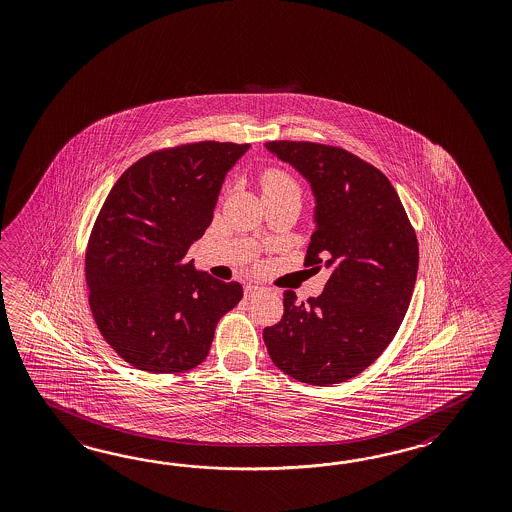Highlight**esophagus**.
<instances>
[{
	"label": "esophagus",
	"mask_w": 512,
	"mask_h": 512,
	"mask_svg": "<svg viewBox=\"0 0 512 512\" xmlns=\"http://www.w3.org/2000/svg\"><path fill=\"white\" fill-rule=\"evenodd\" d=\"M262 289L263 287L258 286V284H247L245 289H243V293H245V298H252L254 295H258Z\"/></svg>",
	"instance_id": "esophagus-1"
}]
</instances>
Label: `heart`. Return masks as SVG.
<instances>
[{
	"label": "heart",
	"instance_id": "heart-1",
	"mask_svg": "<svg viewBox=\"0 0 512 512\" xmlns=\"http://www.w3.org/2000/svg\"><path fill=\"white\" fill-rule=\"evenodd\" d=\"M262 190L263 195H269V193H286V191L300 193L297 182L291 179L284 171H280V169H269V171L263 173Z\"/></svg>",
	"mask_w": 512,
	"mask_h": 512
}]
</instances>
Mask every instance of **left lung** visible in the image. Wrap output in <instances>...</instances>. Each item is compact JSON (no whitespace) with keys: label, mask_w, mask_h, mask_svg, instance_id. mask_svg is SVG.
Returning <instances> with one entry per match:
<instances>
[{"label":"left lung","mask_w":512,"mask_h":512,"mask_svg":"<svg viewBox=\"0 0 512 512\" xmlns=\"http://www.w3.org/2000/svg\"><path fill=\"white\" fill-rule=\"evenodd\" d=\"M315 197L306 265L330 269L317 298L284 291V317L263 330L274 365L309 385L350 380L393 341L415 289L418 241L380 169L341 147L265 143Z\"/></svg>","instance_id":"left-lung-1"}]
</instances>
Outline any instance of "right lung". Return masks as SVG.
Listing matches in <instances>:
<instances>
[{"label":"right lung","instance_id":"1","mask_svg":"<svg viewBox=\"0 0 512 512\" xmlns=\"http://www.w3.org/2000/svg\"><path fill=\"white\" fill-rule=\"evenodd\" d=\"M249 143H186L132 164L97 215L84 258L88 300L108 345L134 369L203 363L243 287L197 271L186 254L214 219L226 173Z\"/></svg>","mask_w":512,"mask_h":512}]
</instances>
